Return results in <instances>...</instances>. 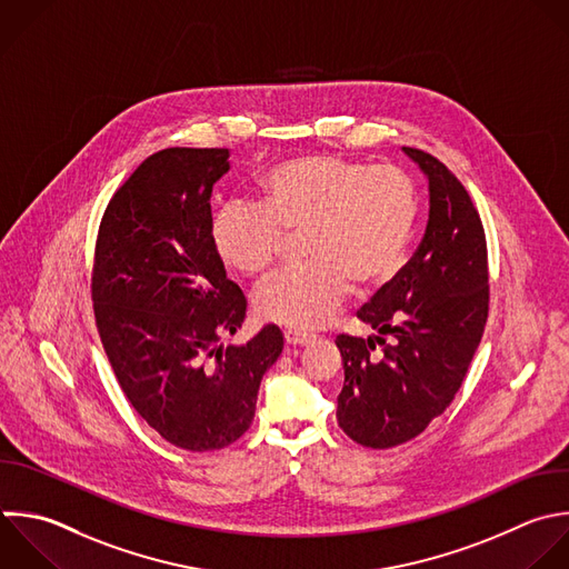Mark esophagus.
Masks as SVG:
<instances>
[{"label":"esophagus","mask_w":569,"mask_h":569,"mask_svg":"<svg viewBox=\"0 0 569 569\" xmlns=\"http://www.w3.org/2000/svg\"><path fill=\"white\" fill-rule=\"evenodd\" d=\"M311 340H313V336H309V333L293 331V329L284 331V342H287L289 347H302V345H309Z\"/></svg>","instance_id":"1"}]
</instances>
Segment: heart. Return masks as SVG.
<instances>
[{
  "label": "heart",
  "mask_w": 569,
  "mask_h": 569,
  "mask_svg": "<svg viewBox=\"0 0 569 569\" xmlns=\"http://www.w3.org/2000/svg\"><path fill=\"white\" fill-rule=\"evenodd\" d=\"M256 202H224L211 222L218 260L247 276H267L287 242L302 236L305 267L264 282L253 307L262 320L313 329L360 291L387 287L405 267L420 202L396 167L340 156H300L267 169Z\"/></svg>",
  "instance_id": "1"
}]
</instances>
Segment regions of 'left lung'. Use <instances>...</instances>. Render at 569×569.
Here are the masks:
<instances>
[{"mask_svg": "<svg viewBox=\"0 0 569 569\" xmlns=\"http://www.w3.org/2000/svg\"><path fill=\"white\" fill-rule=\"evenodd\" d=\"M402 151L429 182L422 242L396 280L358 309L376 336L336 338L345 365L336 418L371 449L416 438L451 405L489 311L487 242L469 193L433 156Z\"/></svg>", "mask_w": 569, "mask_h": 569, "instance_id": "obj_1", "label": "left lung"}]
</instances>
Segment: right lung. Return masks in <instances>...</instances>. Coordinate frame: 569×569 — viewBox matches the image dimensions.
Returning a JSON list of instances; mask_svg holds the SVG:
<instances>
[{"label":"right lung","mask_w":569,"mask_h":569,"mask_svg":"<svg viewBox=\"0 0 569 569\" xmlns=\"http://www.w3.org/2000/svg\"><path fill=\"white\" fill-rule=\"evenodd\" d=\"M229 149L173 147L147 158L111 198L93 262V311L133 409L171 445L213 451L256 413L264 371L282 353L267 325L222 345L247 313L211 244V191Z\"/></svg>","instance_id":"obj_1"}]
</instances>
